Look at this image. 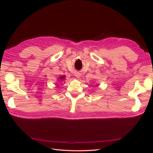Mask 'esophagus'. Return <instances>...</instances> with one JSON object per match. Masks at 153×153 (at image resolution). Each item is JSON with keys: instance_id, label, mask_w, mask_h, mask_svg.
<instances>
[{"instance_id": "esophagus-1", "label": "esophagus", "mask_w": 153, "mask_h": 153, "mask_svg": "<svg viewBox=\"0 0 153 153\" xmlns=\"http://www.w3.org/2000/svg\"><path fill=\"white\" fill-rule=\"evenodd\" d=\"M75 76H76L77 78H79V77H80V75H79V74H78V73L76 74Z\"/></svg>"}]
</instances>
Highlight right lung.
Here are the masks:
<instances>
[{
	"instance_id": "1",
	"label": "right lung",
	"mask_w": 153,
	"mask_h": 153,
	"mask_svg": "<svg viewBox=\"0 0 153 153\" xmlns=\"http://www.w3.org/2000/svg\"><path fill=\"white\" fill-rule=\"evenodd\" d=\"M59 78L61 80H63V79H64V78H65V76H61V77H59Z\"/></svg>"
}]
</instances>
